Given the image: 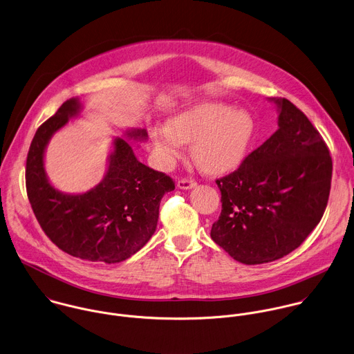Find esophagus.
<instances>
[{
  "label": "esophagus",
  "mask_w": 354,
  "mask_h": 354,
  "mask_svg": "<svg viewBox=\"0 0 354 354\" xmlns=\"http://www.w3.org/2000/svg\"><path fill=\"white\" fill-rule=\"evenodd\" d=\"M176 186L178 189H182V190H189V189H193L197 186V183L193 180V179H179L176 182Z\"/></svg>",
  "instance_id": "34e87169"
}]
</instances>
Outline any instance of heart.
Here are the masks:
<instances>
[{"label": "heart", "instance_id": "heart-1", "mask_svg": "<svg viewBox=\"0 0 354 354\" xmlns=\"http://www.w3.org/2000/svg\"><path fill=\"white\" fill-rule=\"evenodd\" d=\"M256 134L254 118L245 109H231L221 102L192 105L169 120L167 127L156 126L150 137L164 165L182 154L190 143L193 161L208 174L234 169L245 158Z\"/></svg>", "mask_w": 354, "mask_h": 354}]
</instances>
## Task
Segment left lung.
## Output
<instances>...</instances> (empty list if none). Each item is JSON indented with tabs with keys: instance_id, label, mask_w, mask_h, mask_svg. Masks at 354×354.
<instances>
[{
	"instance_id": "left-lung-1",
	"label": "left lung",
	"mask_w": 354,
	"mask_h": 354,
	"mask_svg": "<svg viewBox=\"0 0 354 354\" xmlns=\"http://www.w3.org/2000/svg\"><path fill=\"white\" fill-rule=\"evenodd\" d=\"M271 101L279 129L236 171L216 180L221 213L211 236L248 266L297 249L323 217L331 189L333 160L319 131L288 100Z\"/></svg>"
}]
</instances>
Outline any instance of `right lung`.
Masks as SVG:
<instances>
[{"instance_id": "add662e5", "label": "right lung", "mask_w": 354, "mask_h": 354, "mask_svg": "<svg viewBox=\"0 0 354 354\" xmlns=\"http://www.w3.org/2000/svg\"><path fill=\"white\" fill-rule=\"evenodd\" d=\"M79 98L67 100L37 130L26 162V187L34 214L49 239L63 252L87 261L115 264L142 249L156 231L158 208L174 180L136 157L130 145L146 141L142 129L113 140L104 179L82 194L55 189L45 172L44 154L53 134L80 113Z\"/></svg>"}]
</instances>
